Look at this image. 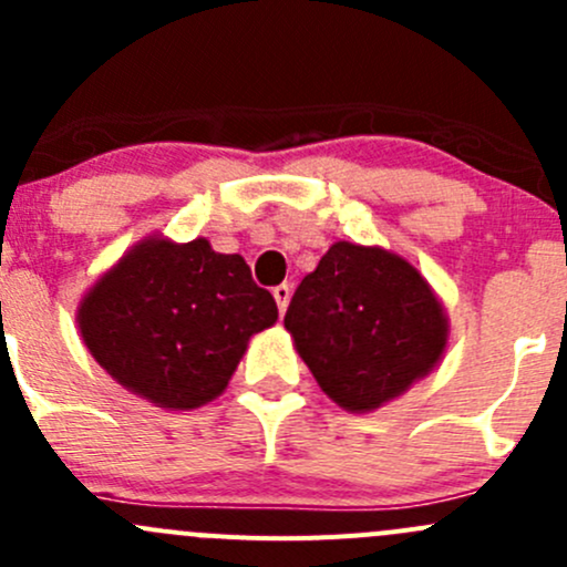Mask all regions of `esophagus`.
<instances>
[{
    "mask_svg": "<svg viewBox=\"0 0 567 567\" xmlns=\"http://www.w3.org/2000/svg\"><path fill=\"white\" fill-rule=\"evenodd\" d=\"M290 296H293V288H290V285H277V288H274V299H277V307L282 316L290 305Z\"/></svg>",
    "mask_w": 567,
    "mask_h": 567,
    "instance_id": "34e87169",
    "label": "esophagus"
}]
</instances>
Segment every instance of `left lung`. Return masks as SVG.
Listing matches in <instances>:
<instances>
[{
  "label": "left lung",
  "instance_id": "left-lung-1",
  "mask_svg": "<svg viewBox=\"0 0 567 567\" xmlns=\"http://www.w3.org/2000/svg\"><path fill=\"white\" fill-rule=\"evenodd\" d=\"M285 329L320 390L362 414L436 368L450 326L439 296L409 260L337 241L296 288Z\"/></svg>",
  "mask_w": 567,
  "mask_h": 567
}]
</instances>
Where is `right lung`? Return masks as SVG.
Segmentation results:
<instances>
[{
	"label": "right lung",
	"mask_w": 567,
	"mask_h": 567,
	"mask_svg": "<svg viewBox=\"0 0 567 567\" xmlns=\"http://www.w3.org/2000/svg\"><path fill=\"white\" fill-rule=\"evenodd\" d=\"M241 255L205 238L151 236L87 290L76 320L95 362L125 390L188 411L227 390L251 334L277 323Z\"/></svg>",
	"instance_id": "right-lung-1"
}]
</instances>
